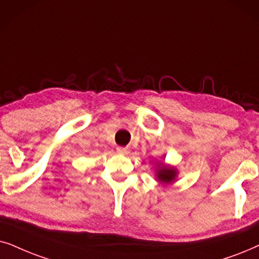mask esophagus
<instances>
[{"label": "esophagus", "mask_w": 259, "mask_h": 259, "mask_svg": "<svg viewBox=\"0 0 259 259\" xmlns=\"http://www.w3.org/2000/svg\"><path fill=\"white\" fill-rule=\"evenodd\" d=\"M117 153L122 154V155H127L130 153L129 148H124V147H118L117 148Z\"/></svg>", "instance_id": "34e87169"}]
</instances>
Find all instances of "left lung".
Instances as JSON below:
<instances>
[{
  "label": "left lung",
  "mask_w": 259,
  "mask_h": 259,
  "mask_svg": "<svg viewBox=\"0 0 259 259\" xmlns=\"http://www.w3.org/2000/svg\"><path fill=\"white\" fill-rule=\"evenodd\" d=\"M178 171L174 167H169V165H165L164 163H158V168L156 169V178L157 181L161 184H171L175 181Z\"/></svg>",
  "instance_id": "left-lung-1"
}]
</instances>
